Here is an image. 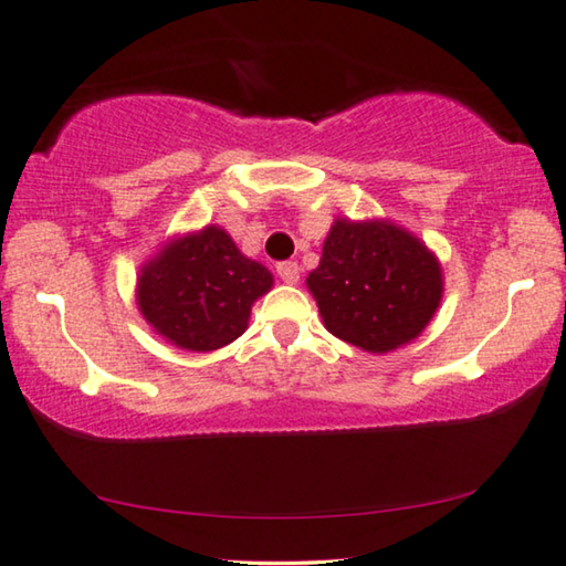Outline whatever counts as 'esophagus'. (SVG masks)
I'll use <instances>...</instances> for the list:
<instances>
[{
  "instance_id": "obj_1",
  "label": "esophagus",
  "mask_w": 566,
  "mask_h": 566,
  "mask_svg": "<svg viewBox=\"0 0 566 566\" xmlns=\"http://www.w3.org/2000/svg\"><path fill=\"white\" fill-rule=\"evenodd\" d=\"M277 277H281L283 283H289V285H295L298 283V277H301V268H298V263H293V260H285V263H277Z\"/></svg>"
}]
</instances>
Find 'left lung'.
Returning a JSON list of instances; mask_svg holds the SVG:
<instances>
[{
    "instance_id": "left-lung-1",
    "label": "left lung",
    "mask_w": 566,
    "mask_h": 566,
    "mask_svg": "<svg viewBox=\"0 0 566 566\" xmlns=\"http://www.w3.org/2000/svg\"><path fill=\"white\" fill-rule=\"evenodd\" d=\"M306 285L336 338L387 354L430 324L442 298V271L420 238L389 220H336Z\"/></svg>"
}]
</instances>
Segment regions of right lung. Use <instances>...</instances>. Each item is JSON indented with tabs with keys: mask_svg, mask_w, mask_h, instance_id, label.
<instances>
[{
	"mask_svg": "<svg viewBox=\"0 0 566 566\" xmlns=\"http://www.w3.org/2000/svg\"><path fill=\"white\" fill-rule=\"evenodd\" d=\"M273 275L217 224L167 242L142 268L136 303L154 332L187 352H214L245 334Z\"/></svg>",
	"mask_w": 566,
	"mask_h": 566,
	"instance_id": "1",
	"label": "right lung"
}]
</instances>
